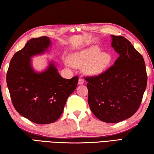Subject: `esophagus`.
<instances>
[{
    "label": "esophagus",
    "mask_w": 154,
    "mask_h": 154,
    "mask_svg": "<svg viewBox=\"0 0 154 154\" xmlns=\"http://www.w3.org/2000/svg\"><path fill=\"white\" fill-rule=\"evenodd\" d=\"M85 83V80L83 79V78H79V81H78V83H79V85H82L83 83Z\"/></svg>",
    "instance_id": "obj_1"
}]
</instances>
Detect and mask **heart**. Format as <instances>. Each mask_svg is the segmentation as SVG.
Listing matches in <instances>:
<instances>
[{"label":"heart","instance_id":"b5f03b06","mask_svg":"<svg viewBox=\"0 0 154 154\" xmlns=\"http://www.w3.org/2000/svg\"><path fill=\"white\" fill-rule=\"evenodd\" d=\"M111 56L105 52H100L98 47L93 45L72 54L70 62L72 66L83 67L91 75H99L105 71L110 64Z\"/></svg>","mask_w":154,"mask_h":154}]
</instances>
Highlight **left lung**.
<instances>
[{"label":"left lung","mask_w":154,"mask_h":154,"mask_svg":"<svg viewBox=\"0 0 154 154\" xmlns=\"http://www.w3.org/2000/svg\"><path fill=\"white\" fill-rule=\"evenodd\" d=\"M111 46L119 54L113 66L97 76L86 77L88 104L94 115L106 123H118L139 109L147 87L144 59L130 41L111 35Z\"/></svg>","instance_id":"1"}]
</instances>
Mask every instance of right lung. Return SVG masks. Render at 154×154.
<instances>
[{
    "mask_svg": "<svg viewBox=\"0 0 154 154\" xmlns=\"http://www.w3.org/2000/svg\"><path fill=\"white\" fill-rule=\"evenodd\" d=\"M51 46L48 36L31 38L11 58L7 84L13 105L21 116L38 124L56 122L66 100L76 89L79 77H62L53 61L42 72H36L31 58L43 54Z\"/></svg>",
    "mask_w": 154,
    "mask_h": 154,
    "instance_id": "add662e5",
    "label": "right lung"
}]
</instances>
